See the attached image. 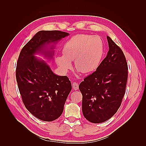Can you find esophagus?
Instances as JSON below:
<instances>
[{"instance_id": "esophagus-1", "label": "esophagus", "mask_w": 146, "mask_h": 146, "mask_svg": "<svg viewBox=\"0 0 146 146\" xmlns=\"http://www.w3.org/2000/svg\"><path fill=\"white\" fill-rule=\"evenodd\" d=\"M72 86H73V89L75 90H77L78 89L79 84H78V83H77V82H73L72 83Z\"/></svg>"}]
</instances>
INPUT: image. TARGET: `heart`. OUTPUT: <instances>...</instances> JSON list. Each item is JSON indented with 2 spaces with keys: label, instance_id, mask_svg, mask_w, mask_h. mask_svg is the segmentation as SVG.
I'll use <instances>...</instances> for the list:
<instances>
[{
  "label": "heart",
  "instance_id": "b5f03b06",
  "mask_svg": "<svg viewBox=\"0 0 146 146\" xmlns=\"http://www.w3.org/2000/svg\"><path fill=\"white\" fill-rule=\"evenodd\" d=\"M63 55L56 56L55 61L63 71L75 66L83 73H88L97 69L104 54L102 39L97 36L77 35L64 43L62 48Z\"/></svg>",
  "mask_w": 146,
  "mask_h": 146
}]
</instances>
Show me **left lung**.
<instances>
[{"instance_id":"left-lung-1","label":"left lung","mask_w":146,"mask_h":146,"mask_svg":"<svg viewBox=\"0 0 146 146\" xmlns=\"http://www.w3.org/2000/svg\"><path fill=\"white\" fill-rule=\"evenodd\" d=\"M109 50L95 72L79 85L85 119L98 123L110 119L119 109L125 93L128 66L122 49L107 36Z\"/></svg>"}]
</instances>
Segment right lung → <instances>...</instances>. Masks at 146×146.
<instances>
[{
    "instance_id": "right-lung-1",
    "label": "right lung",
    "mask_w": 146,
    "mask_h": 146,
    "mask_svg": "<svg viewBox=\"0 0 146 146\" xmlns=\"http://www.w3.org/2000/svg\"><path fill=\"white\" fill-rule=\"evenodd\" d=\"M68 35L60 31H40L19 56L15 76L22 100L30 113L43 121L51 122L61 116L71 84L68 76L55 75L44 61L35 54L41 52L52 58L54 46L45 50L46 46Z\"/></svg>"
}]
</instances>
